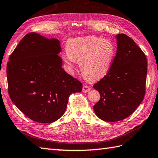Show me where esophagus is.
I'll return each mask as SVG.
<instances>
[{
  "instance_id": "obj_1",
  "label": "esophagus",
  "mask_w": 158,
  "mask_h": 158,
  "mask_svg": "<svg viewBox=\"0 0 158 158\" xmlns=\"http://www.w3.org/2000/svg\"><path fill=\"white\" fill-rule=\"evenodd\" d=\"M91 89H90V88L89 86H88V85H83V92H84V93H85V92H89V90Z\"/></svg>"
}]
</instances>
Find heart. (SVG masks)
I'll list each match as a JSON object with an SVG mask.
<instances>
[{"label":"heart","instance_id":"heart-1","mask_svg":"<svg viewBox=\"0 0 158 158\" xmlns=\"http://www.w3.org/2000/svg\"><path fill=\"white\" fill-rule=\"evenodd\" d=\"M66 53L62 55L64 62L72 69L79 62L83 75L89 81H97L105 77L110 69L117 48L111 40L96 36L69 39Z\"/></svg>","mask_w":158,"mask_h":158}]
</instances>
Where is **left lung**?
<instances>
[{
  "instance_id": "8db88e82",
  "label": "left lung",
  "mask_w": 158,
  "mask_h": 158,
  "mask_svg": "<svg viewBox=\"0 0 158 158\" xmlns=\"http://www.w3.org/2000/svg\"><path fill=\"white\" fill-rule=\"evenodd\" d=\"M117 49L109 73L94 85L100 94L94 106L96 115L105 122L129 117L145 94L147 60L135 41L125 34L117 35Z\"/></svg>"
}]
</instances>
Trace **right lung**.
<instances>
[{
  "instance_id": "add662e5",
  "label": "right lung",
  "mask_w": 158,
  "mask_h": 158,
  "mask_svg": "<svg viewBox=\"0 0 158 158\" xmlns=\"http://www.w3.org/2000/svg\"><path fill=\"white\" fill-rule=\"evenodd\" d=\"M60 43L35 32L23 36L6 65L8 92L13 104L31 119L52 123L66 109L69 98L83 85L62 68Z\"/></svg>"
}]
</instances>
